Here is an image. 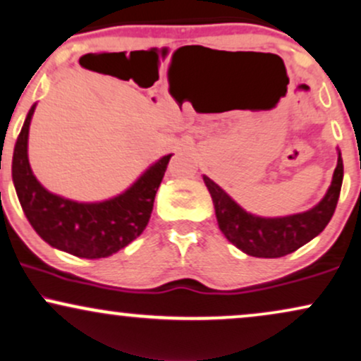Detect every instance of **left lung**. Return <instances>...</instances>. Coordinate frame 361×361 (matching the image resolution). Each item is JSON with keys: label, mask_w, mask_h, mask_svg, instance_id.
Masks as SVG:
<instances>
[{"label": "left lung", "mask_w": 361, "mask_h": 361, "mask_svg": "<svg viewBox=\"0 0 361 361\" xmlns=\"http://www.w3.org/2000/svg\"><path fill=\"white\" fill-rule=\"evenodd\" d=\"M203 181L212 195L218 226L226 240L250 257L280 258L296 252L300 246L320 235L330 223L340 198L343 159L338 152L331 185L320 203L308 212L280 218H263L245 212L213 180L203 175Z\"/></svg>", "instance_id": "1"}]
</instances>
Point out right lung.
I'll use <instances>...</instances> for the list:
<instances>
[{
  "label": "right lung",
  "mask_w": 361,
  "mask_h": 361,
  "mask_svg": "<svg viewBox=\"0 0 361 361\" xmlns=\"http://www.w3.org/2000/svg\"><path fill=\"white\" fill-rule=\"evenodd\" d=\"M31 106L13 152V183L30 225L41 238L80 258H106L138 238L153 212L154 196L173 154L159 158L125 193L99 203L53 195L36 180L28 161Z\"/></svg>",
  "instance_id": "obj_1"
}]
</instances>
